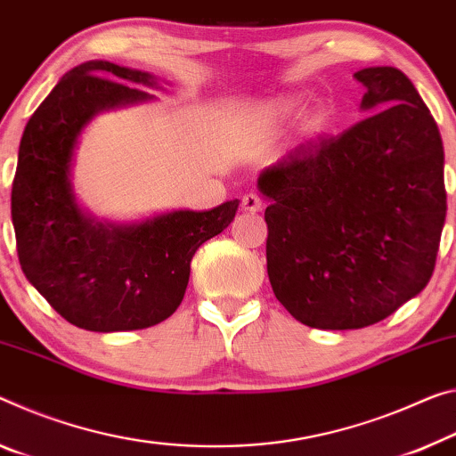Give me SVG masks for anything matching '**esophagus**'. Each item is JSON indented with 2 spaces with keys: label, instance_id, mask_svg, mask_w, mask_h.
<instances>
[{
  "label": "esophagus",
  "instance_id": "esophagus-1",
  "mask_svg": "<svg viewBox=\"0 0 456 456\" xmlns=\"http://www.w3.org/2000/svg\"><path fill=\"white\" fill-rule=\"evenodd\" d=\"M241 208H243V211L256 213V211H259V208H262V199H259L256 192H248L241 199Z\"/></svg>",
  "mask_w": 456,
  "mask_h": 456
}]
</instances>
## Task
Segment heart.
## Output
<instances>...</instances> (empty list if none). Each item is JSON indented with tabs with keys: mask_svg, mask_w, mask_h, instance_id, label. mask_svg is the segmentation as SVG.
<instances>
[{
	"mask_svg": "<svg viewBox=\"0 0 456 456\" xmlns=\"http://www.w3.org/2000/svg\"><path fill=\"white\" fill-rule=\"evenodd\" d=\"M324 121H327V111H319V113L314 115V119H313V127L314 129H321L324 126Z\"/></svg>",
	"mask_w": 456,
	"mask_h": 456,
	"instance_id": "heart-1",
	"label": "heart"
}]
</instances>
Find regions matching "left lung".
<instances>
[{
  "label": "left lung",
  "mask_w": 456,
  "mask_h": 456,
  "mask_svg": "<svg viewBox=\"0 0 456 456\" xmlns=\"http://www.w3.org/2000/svg\"><path fill=\"white\" fill-rule=\"evenodd\" d=\"M371 115L262 172L272 290L313 329H363L430 281L446 219L443 137L394 67L353 75Z\"/></svg>",
  "instance_id": "8db88e82"
}]
</instances>
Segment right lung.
<instances>
[{
	"mask_svg": "<svg viewBox=\"0 0 456 456\" xmlns=\"http://www.w3.org/2000/svg\"><path fill=\"white\" fill-rule=\"evenodd\" d=\"M124 81L148 72L91 61L69 70L26 124L12 184L21 272L64 321L85 330L148 329L184 298L191 259L235 219L240 200L211 211H175L140 225H101L78 211L69 168L93 115L150 99Z\"/></svg>",
	"mask_w": 456,
	"mask_h": 456,
	"instance_id": "right-lung-1",
	"label": "right lung"
}]
</instances>
